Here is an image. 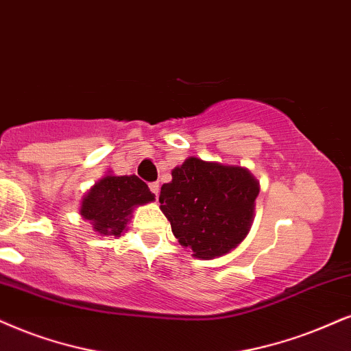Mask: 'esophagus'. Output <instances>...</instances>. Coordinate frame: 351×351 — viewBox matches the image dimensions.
<instances>
[{"mask_svg": "<svg viewBox=\"0 0 351 351\" xmlns=\"http://www.w3.org/2000/svg\"><path fill=\"white\" fill-rule=\"evenodd\" d=\"M149 189H151V192H153L156 197L159 195V190H161V187H159V184H158V182H153V184H149Z\"/></svg>", "mask_w": 351, "mask_h": 351, "instance_id": "esophagus-1", "label": "esophagus"}]
</instances>
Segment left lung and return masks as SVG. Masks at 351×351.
<instances>
[{
  "label": "left lung",
  "instance_id": "1",
  "mask_svg": "<svg viewBox=\"0 0 351 351\" xmlns=\"http://www.w3.org/2000/svg\"><path fill=\"white\" fill-rule=\"evenodd\" d=\"M161 187V211L185 249L202 261L234 250L249 234L261 184L247 167L190 156Z\"/></svg>",
  "mask_w": 351,
  "mask_h": 351
}]
</instances>
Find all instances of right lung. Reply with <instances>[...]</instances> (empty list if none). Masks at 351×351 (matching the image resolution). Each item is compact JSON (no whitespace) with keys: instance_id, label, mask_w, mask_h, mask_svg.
Wrapping results in <instances>:
<instances>
[{"instance_id":"obj_1","label":"right lung","mask_w":351,"mask_h":351,"mask_svg":"<svg viewBox=\"0 0 351 351\" xmlns=\"http://www.w3.org/2000/svg\"><path fill=\"white\" fill-rule=\"evenodd\" d=\"M154 202V193L136 176H115L109 171L88 190L80 215L101 236L120 237L136 206Z\"/></svg>"}]
</instances>
